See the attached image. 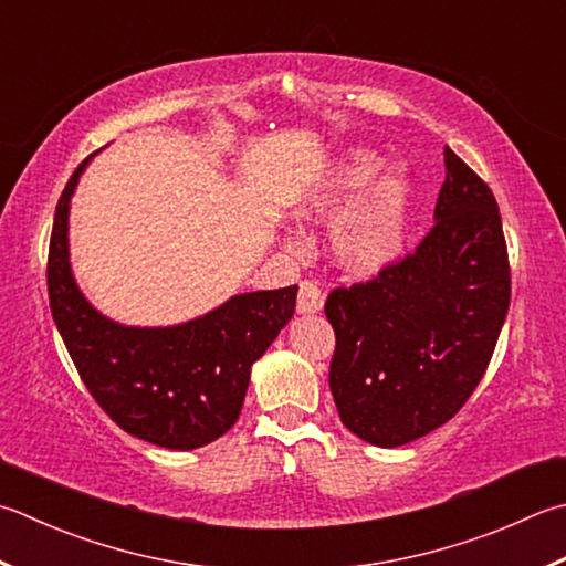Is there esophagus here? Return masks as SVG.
<instances>
[{
  "label": "esophagus",
  "instance_id": "1",
  "mask_svg": "<svg viewBox=\"0 0 566 566\" xmlns=\"http://www.w3.org/2000/svg\"><path fill=\"white\" fill-rule=\"evenodd\" d=\"M323 303H325V295L317 287V283L303 281L301 291H297V313H301V315L319 313V311H323Z\"/></svg>",
  "mask_w": 566,
  "mask_h": 566
}]
</instances>
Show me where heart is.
I'll use <instances>...</instances> for the list:
<instances>
[{
	"mask_svg": "<svg viewBox=\"0 0 566 566\" xmlns=\"http://www.w3.org/2000/svg\"><path fill=\"white\" fill-rule=\"evenodd\" d=\"M367 147L339 155L307 189L301 211L311 219L337 217L333 253L352 273H377L397 259L413 214V185L401 169Z\"/></svg>",
	"mask_w": 566,
	"mask_h": 566,
	"instance_id": "1",
	"label": "heart"
}]
</instances>
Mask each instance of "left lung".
<instances>
[{"label": "left lung", "instance_id": "obj_1", "mask_svg": "<svg viewBox=\"0 0 566 566\" xmlns=\"http://www.w3.org/2000/svg\"><path fill=\"white\" fill-rule=\"evenodd\" d=\"M433 229L377 279L335 287L329 391L361 441L397 449L439 429L475 391L510 307V263L493 191L443 150Z\"/></svg>", "mask_w": 566, "mask_h": 566}]
</instances>
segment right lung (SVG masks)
<instances>
[{
	"label": "right lung",
	"mask_w": 566,
	"mask_h": 566,
	"mask_svg": "<svg viewBox=\"0 0 566 566\" xmlns=\"http://www.w3.org/2000/svg\"><path fill=\"white\" fill-rule=\"evenodd\" d=\"M88 159L71 175L53 217V323L83 384L123 431L163 449H199L237 423L253 361L293 317L297 285L233 295L172 327H127L101 315L78 291L69 261L71 197Z\"/></svg>",
	"instance_id": "right-lung-1"
}]
</instances>
